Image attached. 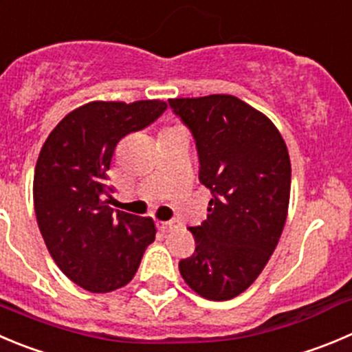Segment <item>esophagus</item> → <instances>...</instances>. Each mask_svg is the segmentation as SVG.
Segmentation results:
<instances>
[{
  "label": "esophagus",
  "instance_id": "1",
  "mask_svg": "<svg viewBox=\"0 0 352 352\" xmlns=\"http://www.w3.org/2000/svg\"><path fill=\"white\" fill-rule=\"evenodd\" d=\"M174 226H176V221H157V228H159L160 232H169Z\"/></svg>",
  "mask_w": 352,
  "mask_h": 352
}]
</instances>
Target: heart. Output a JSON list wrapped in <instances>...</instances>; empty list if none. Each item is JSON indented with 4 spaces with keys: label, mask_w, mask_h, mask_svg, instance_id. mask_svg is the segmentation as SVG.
I'll list each match as a JSON object with an SVG mask.
<instances>
[{
    "label": "heart",
    "mask_w": 352,
    "mask_h": 352,
    "mask_svg": "<svg viewBox=\"0 0 352 352\" xmlns=\"http://www.w3.org/2000/svg\"><path fill=\"white\" fill-rule=\"evenodd\" d=\"M167 131H174V129H166V131H164V133H167Z\"/></svg>",
    "instance_id": "obj_1"
}]
</instances>
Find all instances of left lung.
Masks as SVG:
<instances>
[{"mask_svg": "<svg viewBox=\"0 0 352 352\" xmlns=\"http://www.w3.org/2000/svg\"><path fill=\"white\" fill-rule=\"evenodd\" d=\"M195 138L209 214L190 228L195 252L179 261L186 285L209 300L249 289L278 245L289 212L290 157L263 112L232 95L170 98Z\"/></svg>", "mask_w": 352, "mask_h": 352, "instance_id": "1", "label": "left lung"}]
</instances>
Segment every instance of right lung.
<instances>
[{
    "instance_id": "add662e5",
    "label": "right lung",
    "mask_w": 352,
    "mask_h": 352,
    "mask_svg": "<svg viewBox=\"0 0 352 352\" xmlns=\"http://www.w3.org/2000/svg\"><path fill=\"white\" fill-rule=\"evenodd\" d=\"M167 103L89 102L46 138L34 170V210L48 252L67 278L93 294L128 285L155 240L152 217L109 206L105 185L117 143L152 124Z\"/></svg>"
}]
</instances>
